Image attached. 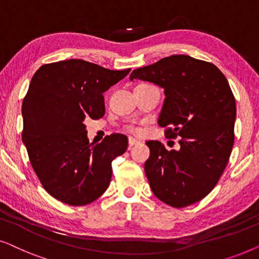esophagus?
I'll return each mask as SVG.
<instances>
[{
	"mask_svg": "<svg viewBox=\"0 0 259 259\" xmlns=\"http://www.w3.org/2000/svg\"><path fill=\"white\" fill-rule=\"evenodd\" d=\"M137 144H139V141H138L137 139H134L133 137L128 138V145H130V146H134V145H137Z\"/></svg>",
	"mask_w": 259,
	"mask_h": 259,
	"instance_id": "34e87169",
	"label": "esophagus"
}]
</instances>
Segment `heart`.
I'll return each instance as SVG.
<instances>
[{
  "mask_svg": "<svg viewBox=\"0 0 259 259\" xmlns=\"http://www.w3.org/2000/svg\"><path fill=\"white\" fill-rule=\"evenodd\" d=\"M130 130L132 131V132H134V133H138V132H139V130H138V128H134V127H130Z\"/></svg>",
  "mask_w": 259,
  "mask_h": 259,
  "instance_id": "obj_1",
  "label": "heart"
}]
</instances>
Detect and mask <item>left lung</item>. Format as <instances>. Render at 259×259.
I'll return each mask as SVG.
<instances>
[{"label":"left lung","instance_id":"1","mask_svg":"<svg viewBox=\"0 0 259 259\" xmlns=\"http://www.w3.org/2000/svg\"><path fill=\"white\" fill-rule=\"evenodd\" d=\"M139 79L161 87L165 100L158 125L165 136L182 137L179 150L148 141L145 173L154 196L173 207L206 197L228 165L235 140L236 100L221 70L189 55H172L133 70Z\"/></svg>","mask_w":259,"mask_h":259}]
</instances>
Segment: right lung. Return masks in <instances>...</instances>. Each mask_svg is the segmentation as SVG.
Segmentation results:
<instances>
[{
    "mask_svg": "<svg viewBox=\"0 0 259 259\" xmlns=\"http://www.w3.org/2000/svg\"><path fill=\"white\" fill-rule=\"evenodd\" d=\"M131 69L111 70L80 59L41 66L22 102V141L46 191L82 206L98 199L112 178V161L126 152L119 133L90 144L86 119L105 114L104 94Z\"/></svg>",
    "mask_w": 259,
    "mask_h": 259,
    "instance_id": "1",
    "label": "right lung"
}]
</instances>
